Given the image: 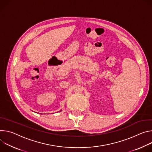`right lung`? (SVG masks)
I'll return each mask as SVG.
<instances>
[{
    "label": "right lung",
    "mask_w": 152,
    "mask_h": 152,
    "mask_svg": "<svg viewBox=\"0 0 152 152\" xmlns=\"http://www.w3.org/2000/svg\"><path fill=\"white\" fill-rule=\"evenodd\" d=\"M60 111H61V110H60ZM41 114H42V113H41Z\"/></svg>",
    "instance_id": "1"
}]
</instances>
